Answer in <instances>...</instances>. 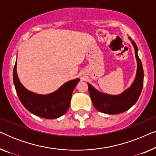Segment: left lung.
<instances>
[{
  "label": "left lung",
  "instance_id": "obj_1",
  "mask_svg": "<svg viewBox=\"0 0 156 156\" xmlns=\"http://www.w3.org/2000/svg\"><path fill=\"white\" fill-rule=\"evenodd\" d=\"M129 40H131L130 37ZM131 43L135 50L137 72L135 80L129 88L119 95H111L98 91L88 83L89 93L94 106L100 112L107 114H121L132 107L140 97L144 85V69L138 55V47L133 40Z\"/></svg>",
  "mask_w": 156,
  "mask_h": 156
}]
</instances>
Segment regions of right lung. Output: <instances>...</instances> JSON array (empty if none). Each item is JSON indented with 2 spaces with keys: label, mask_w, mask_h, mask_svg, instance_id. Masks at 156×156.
<instances>
[{
  "label": "right lung",
  "mask_w": 156,
  "mask_h": 156,
  "mask_svg": "<svg viewBox=\"0 0 156 156\" xmlns=\"http://www.w3.org/2000/svg\"><path fill=\"white\" fill-rule=\"evenodd\" d=\"M16 67L17 59L13 69V83L19 99L27 110L36 116L48 119L59 118L67 112L74 89L80 79L66 82L57 91L49 94H38L23 86L17 74Z\"/></svg>",
  "instance_id": "obj_1"
}]
</instances>
